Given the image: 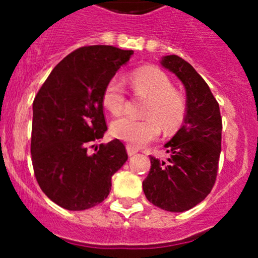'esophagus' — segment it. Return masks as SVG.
Listing matches in <instances>:
<instances>
[{
	"instance_id": "1",
	"label": "esophagus",
	"mask_w": 258,
	"mask_h": 258,
	"mask_svg": "<svg viewBox=\"0 0 258 258\" xmlns=\"http://www.w3.org/2000/svg\"><path fill=\"white\" fill-rule=\"evenodd\" d=\"M126 150H127V153H128V156H132V155H135V153L139 152V150H137L136 147H134V146H131V145H127Z\"/></svg>"
}]
</instances>
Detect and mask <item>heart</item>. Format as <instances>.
<instances>
[{"label":"heart","mask_w":258,"mask_h":258,"mask_svg":"<svg viewBox=\"0 0 258 258\" xmlns=\"http://www.w3.org/2000/svg\"><path fill=\"white\" fill-rule=\"evenodd\" d=\"M130 85L136 95L148 97L145 107V118L131 116L118 117L111 123L113 137L134 147H141L158 137L161 123L166 131L181 126L186 117V98L175 90L170 77L157 67H142L130 75ZM102 103L112 114L123 111L126 91L117 77L107 81L102 91Z\"/></svg>","instance_id":"1"}]
</instances>
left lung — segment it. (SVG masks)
I'll return each mask as SVG.
<instances>
[{"label": "left lung", "instance_id": "left-lung-1", "mask_svg": "<svg viewBox=\"0 0 258 258\" xmlns=\"http://www.w3.org/2000/svg\"><path fill=\"white\" fill-rule=\"evenodd\" d=\"M161 64L186 88V117L177 134L165 145L167 162L150 156L151 168L142 182L146 199L170 212H183L204 201L217 177L222 118L209 85L187 61L176 54Z\"/></svg>", "mask_w": 258, "mask_h": 258}]
</instances>
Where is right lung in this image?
<instances>
[{"instance_id":"right-lung-1","label":"right lung","mask_w":258,"mask_h":258,"mask_svg":"<svg viewBox=\"0 0 258 258\" xmlns=\"http://www.w3.org/2000/svg\"><path fill=\"white\" fill-rule=\"evenodd\" d=\"M134 51L85 46L64 57L33 101L31 156L41 189L58 206L82 211L108 196L128 156L119 140L87 147L107 131L102 91ZM93 147V146H92Z\"/></svg>"}]
</instances>
